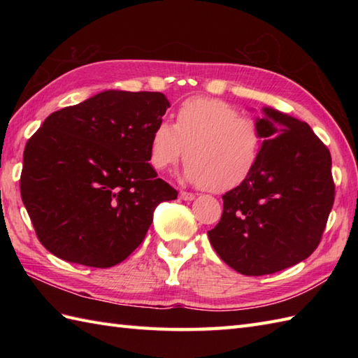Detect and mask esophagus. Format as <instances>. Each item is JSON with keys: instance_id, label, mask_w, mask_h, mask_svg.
I'll return each mask as SVG.
<instances>
[{"instance_id": "1", "label": "esophagus", "mask_w": 358, "mask_h": 358, "mask_svg": "<svg viewBox=\"0 0 358 358\" xmlns=\"http://www.w3.org/2000/svg\"><path fill=\"white\" fill-rule=\"evenodd\" d=\"M180 199H181V200H185V201H192V200L195 199V195H194V194H191V192H185V191H181V192H180Z\"/></svg>"}]
</instances>
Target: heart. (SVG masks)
I'll list each match as a JSON object with an SVG mask.
<instances>
[{"instance_id":"heart-1","label":"heart","mask_w":358,"mask_h":358,"mask_svg":"<svg viewBox=\"0 0 358 358\" xmlns=\"http://www.w3.org/2000/svg\"><path fill=\"white\" fill-rule=\"evenodd\" d=\"M262 149L258 121L240 115L223 100L192 96L180 104L175 124L167 120L155 124L149 141V162L157 171H164L186 152L183 178L209 191L224 192L252 173Z\"/></svg>"}]
</instances>
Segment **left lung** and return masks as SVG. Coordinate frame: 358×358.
<instances>
[{
	"label": "left lung",
	"instance_id": "left-lung-1",
	"mask_svg": "<svg viewBox=\"0 0 358 358\" xmlns=\"http://www.w3.org/2000/svg\"><path fill=\"white\" fill-rule=\"evenodd\" d=\"M263 149L252 173L223 195L208 232L220 258L243 275H266L317 249L334 204L329 149L306 123L263 108Z\"/></svg>",
	"mask_w": 358,
	"mask_h": 358
}]
</instances>
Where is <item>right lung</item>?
Wrapping results in <instances>:
<instances>
[{"instance_id": "right-lung-1", "label": "right lung", "mask_w": 358, "mask_h": 358, "mask_svg": "<svg viewBox=\"0 0 358 358\" xmlns=\"http://www.w3.org/2000/svg\"><path fill=\"white\" fill-rule=\"evenodd\" d=\"M167 108L159 92L104 90L50 113L30 136L21 199L49 252L110 268L141 245L155 208L178 195L148 163Z\"/></svg>"}]
</instances>
